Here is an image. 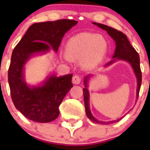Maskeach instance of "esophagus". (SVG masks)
<instances>
[{
  "mask_svg": "<svg viewBox=\"0 0 150 150\" xmlns=\"http://www.w3.org/2000/svg\"><path fill=\"white\" fill-rule=\"evenodd\" d=\"M72 82L74 84H79L80 82H81V77H80L79 75H75L73 76L72 78Z\"/></svg>",
  "mask_w": 150,
  "mask_h": 150,
  "instance_id": "1",
  "label": "esophagus"
}]
</instances>
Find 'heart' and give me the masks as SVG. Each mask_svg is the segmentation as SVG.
I'll use <instances>...</instances> for the list:
<instances>
[{
    "mask_svg": "<svg viewBox=\"0 0 150 150\" xmlns=\"http://www.w3.org/2000/svg\"><path fill=\"white\" fill-rule=\"evenodd\" d=\"M108 50L103 36L82 33L72 36L66 45V54L70 60H82L86 68H93L101 62Z\"/></svg>",
    "mask_w": 150,
    "mask_h": 150,
    "instance_id": "1",
    "label": "heart"
}]
</instances>
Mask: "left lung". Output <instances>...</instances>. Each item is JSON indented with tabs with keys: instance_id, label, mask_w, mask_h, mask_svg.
I'll return each instance as SVG.
<instances>
[{
	"instance_id": "8db88e82",
	"label": "left lung",
	"mask_w": 150,
	"mask_h": 150,
	"mask_svg": "<svg viewBox=\"0 0 150 150\" xmlns=\"http://www.w3.org/2000/svg\"><path fill=\"white\" fill-rule=\"evenodd\" d=\"M93 24L99 26L103 30H106L107 32V33L114 39V40L115 41V44H116V49H115V52H114V56H113V58L114 59L108 62L105 65V67H107V66L114 63L116 59L128 61V63H130L132 67L133 70H134L135 76L137 78V91H136V94H137L138 98L139 97V93L140 87H141V84H142V71H141V68H140L139 55L136 52V50H135V48L131 45L130 42L128 41L126 35H125L123 33H121V31H118V30H117L114 28L107 26L106 25L96 23V22H93ZM89 77H90V75H87L86 77L85 78V88L83 89L85 108H86V113L88 118L89 120H91L94 123L100 124V125H108V124L116 123V122L120 121L121 118L106 122V121H98L97 119L95 118L93 116V114H91V111H90V109H89V90L87 89V84H88L87 82H88Z\"/></svg>"
}]
</instances>
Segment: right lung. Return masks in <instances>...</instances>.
Returning a JSON list of instances; mask_svg holds the SVG:
<instances>
[{"label":"right lung","instance_id":"1","mask_svg":"<svg viewBox=\"0 0 150 150\" xmlns=\"http://www.w3.org/2000/svg\"><path fill=\"white\" fill-rule=\"evenodd\" d=\"M77 23L72 19L35 23L13 50L8 74L11 96L16 109L31 121L47 123L58 117L59 106L73 86L72 74L51 75L42 86L30 87L24 80L25 64L34 54L50 48L57 51L64 35Z\"/></svg>","mask_w":150,"mask_h":150}]
</instances>
